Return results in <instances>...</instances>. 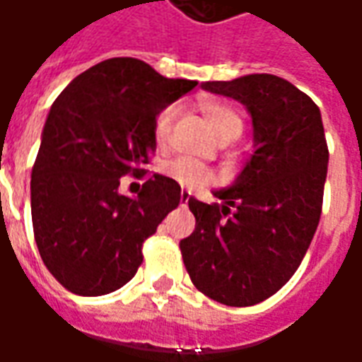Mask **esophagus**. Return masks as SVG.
<instances>
[{
	"instance_id": "34e87169",
	"label": "esophagus",
	"mask_w": 362,
	"mask_h": 362,
	"mask_svg": "<svg viewBox=\"0 0 362 362\" xmlns=\"http://www.w3.org/2000/svg\"><path fill=\"white\" fill-rule=\"evenodd\" d=\"M189 196H192V192H189V189H182V192H180V204L182 205L188 204Z\"/></svg>"
}]
</instances>
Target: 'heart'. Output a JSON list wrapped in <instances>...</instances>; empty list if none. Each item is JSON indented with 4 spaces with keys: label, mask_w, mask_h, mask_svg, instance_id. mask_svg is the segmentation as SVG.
<instances>
[{
    "label": "heart",
    "mask_w": 362,
    "mask_h": 362,
    "mask_svg": "<svg viewBox=\"0 0 362 362\" xmlns=\"http://www.w3.org/2000/svg\"><path fill=\"white\" fill-rule=\"evenodd\" d=\"M199 110L204 112L207 126L211 127V132L217 137L225 134L238 135L243 132V118H240V114L233 106H228V104L211 100V98H204V100H199ZM174 116H176V106H166V108L158 112L157 119H155V127H153L155 141L165 143L168 139ZM165 174L168 178H173L178 184H182V186H188V188L204 186V184L211 180V173L199 160L192 157H178L170 160V163H166Z\"/></svg>",
    "instance_id": "1"
}]
</instances>
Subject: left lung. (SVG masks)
<instances>
[{"mask_svg":"<svg viewBox=\"0 0 362 362\" xmlns=\"http://www.w3.org/2000/svg\"><path fill=\"white\" fill-rule=\"evenodd\" d=\"M202 89L248 110L254 155L228 188L213 192L221 205L189 197L196 230L180 240L182 258L205 296L252 306L293 277L318 227L329 158L322 114L277 75L205 81Z\"/></svg>","mask_w":362,"mask_h":362,"instance_id":"8db88e82","label":"left lung"}]
</instances>
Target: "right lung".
<instances>
[{
	"instance_id": "obj_1",
	"label": "right lung",
	"mask_w": 362,
	"mask_h": 362,
	"mask_svg": "<svg viewBox=\"0 0 362 362\" xmlns=\"http://www.w3.org/2000/svg\"><path fill=\"white\" fill-rule=\"evenodd\" d=\"M197 81L168 79L135 58L96 64L62 90L44 124L30 178V213L44 266L75 295L124 287L143 243L180 204L178 182L153 174L137 196L119 178L139 176L157 149L158 112Z\"/></svg>"
}]
</instances>
